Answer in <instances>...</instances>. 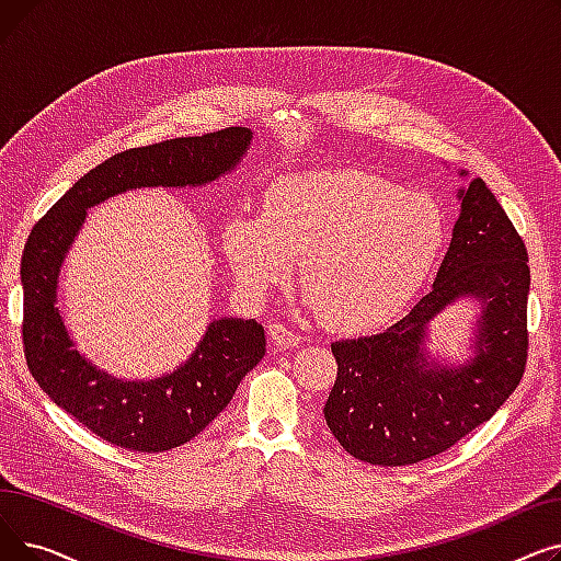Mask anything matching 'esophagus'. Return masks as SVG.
Listing matches in <instances>:
<instances>
[{"label": "esophagus", "mask_w": 561, "mask_h": 561, "mask_svg": "<svg viewBox=\"0 0 561 561\" xmlns=\"http://www.w3.org/2000/svg\"><path fill=\"white\" fill-rule=\"evenodd\" d=\"M271 330V339L273 343L279 347V350H286V347H296L300 343V334L293 332L290 328H286L284 322H273V325L268 328Z\"/></svg>", "instance_id": "1"}]
</instances>
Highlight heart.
I'll return each instance as SVG.
<instances>
[{"label":"heart","mask_w":561,"mask_h":561,"mask_svg":"<svg viewBox=\"0 0 561 561\" xmlns=\"http://www.w3.org/2000/svg\"><path fill=\"white\" fill-rule=\"evenodd\" d=\"M231 271L250 296L284 284L300 261L309 305L341 332L385 328L427 282L446 243L440 209L423 193L362 170L286 174L261 216L222 233Z\"/></svg>","instance_id":"1"}]
</instances>
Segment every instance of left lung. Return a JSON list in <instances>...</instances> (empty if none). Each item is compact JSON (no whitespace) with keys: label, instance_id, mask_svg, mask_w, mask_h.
<instances>
[{"label":"left lung","instance_id":"left-lung-1","mask_svg":"<svg viewBox=\"0 0 561 561\" xmlns=\"http://www.w3.org/2000/svg\"><path fill=\"white\" fill-rule=\"evenodd\" d=\"M459 199L453 241L427 296L381 334L332 343L339 370L322 411L343 450L362 461L407 466L446 453L523 379L527 248L482 176ZM468 295L483 302L477 357L455 369L427 363L426 322Z\"/></svg>","mask_w":561,"mask_h":561}]
</instances>
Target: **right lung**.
Here are the masks:
<instances>
[{"label":"right lung","instance_id":"right-lung-1","mask_svg":"<svg viewBox=\"0 0 561 561\" xmlns=\"http://www.w3.org/2000/svg\"><path fill=\"white\" fill-rule=\"evenodd\" d=\"M252 131L227 127L134 147L106 159L34 225L22 252V345L38 387L83 427L134 453H163L197 436L229 404L241 379L265 355L256 320L222 318L206 330L193 357L150 381H121L72 347L56 309L58 271L102 199L147 186H202L241 161Z\"/></svg>","mask_w":561,"mask_h":561}]
</instances>
